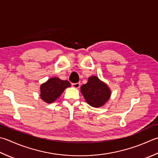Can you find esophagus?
<instances>
[{"instance_id": "esophagus-1", "label": "esophagus", "mask_w": 158, "mask_h": 158, "mask_svg": "<svg viewBox=\"0 0 158 158\" xmlns=\"http://www.w3.org/2000/svg\"><path fill=\"white\" fill-rule=\"evenodd\" d=\"M72 86L75 88H79L80 87V83H72Z\"/></svg>"}]
</instances>
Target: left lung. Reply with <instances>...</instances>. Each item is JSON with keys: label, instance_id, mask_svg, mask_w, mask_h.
I'll list each match as a JSON object with an SVG mask.
<instances>
[{"label": "left lung", "instance_id": "left-lung-1", "mask_svg": "<svg viewBox=\"0 0 158 158\" xmlns=\"http://www.w3.org/2000/svg\"><path fill=\"white\" fill-rule=\"evenodd\" d=\"M81 92L86 102L94 107L103 106L111 94L107 85L95 76L89 77L88 83L81 87Z\"/></svg>", "mask_w": 158, "mask_h": 158}]
</instances>
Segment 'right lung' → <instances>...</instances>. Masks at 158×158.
I'll return each mask as SVG.
<instances>
[{"instance_id":"add662e5","label":"right lung","mask_w":158,"mask_h":158,"mask_svg":"<svg viewBox=\"0 0 158 158\" xmlns=\"http://www.w3.org/2000/svg\"><path fill=\"white\" fill-rule=\"evenodd\" d=\"M70 83L66 80L55 77L48 79L40 87V97L46 103H51L62 94L65 89L70 87Z\"/></svg>"}]
</instances>
